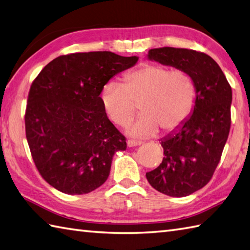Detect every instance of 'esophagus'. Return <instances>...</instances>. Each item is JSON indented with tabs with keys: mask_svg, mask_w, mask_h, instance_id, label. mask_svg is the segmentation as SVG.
Returning a JSON list of instances; mask_svg holds the SVG:
<instances>
[{
	"mask_svg": "<svg viewBox=\"0 0 250 250\" xmlns=\"http://www.w3.org/2000/svg\"><path fill=\"white\" fill-rule=\"evenodd\" d=\"M126 144H128L129 147H135V146H140L142 144V142L141 141H135V140H128Z\"/></svg>",
	"mask_w": 250,
	"mask_h": 250,
	"instance_id": "1",
	"label": "esophagus"
}]
</instances>
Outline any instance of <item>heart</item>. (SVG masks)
<instances>
[{
    "label": "heart",
    "instance_id": "heart-1",
    "mask_svg": "<svg viewBox=\"0 0 250 250\" xmlns=\"http://www.w3.org/2000/svg\"><path fill=\"white\" fill-rule=\"evenodd\" d=\"M196 88L184 70H171L147 63L122 77V83L109 82L101 91V102L110 120L125 126L140 105L142 115L129 130L132 136L149 137L162 129L171 133L182 128L192 113Z\"/></svg>",
    "mask_w": 250,
    "mask_h": 250
}]
</instances>
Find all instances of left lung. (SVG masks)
Returning <instances> with one entry per match:
<instances>
[{"mask_svg":"<svg viewBox=\"0 0 250 250\" xmlns=\"http://www.w3.org/2000/svg\"><path fill=\"white\" fill-rule=\"evenodd\" d=\"M148 58L186 71L195 83L193 114L161 140L162 163L146 173L159 192L187 196L207 185L220 161L231 128L232 89L217 62L204 52L162 47L150 49Z\"/></svg>","mask_w":250,"mask_h":250,"instance_id":"obj_1","label":"left lung"}]
</instances>
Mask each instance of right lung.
Masks as SVG:
<instances>
[{
	"mask_svg": "<svg viewBox=\"0 0 250 250\" xmlns=\"http://www.w3.org/2000/svg\"><path fill=\"white\" fill-rule=\"evenodd\" d=\"M137 57L111 51L76 52L49 62L31 84L24 115L25 136L37 171L66 194H84L108 178L125 137L111 124L101 91Z\"/></svg>",
	"mask_w": 250,
	"mask_h": 250,
	"instance_id": "right-lung-1",
	"label": "right lung"
}]
</instances>
